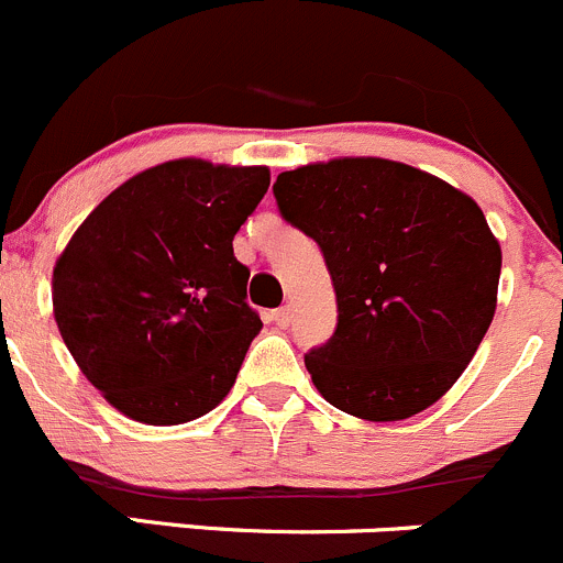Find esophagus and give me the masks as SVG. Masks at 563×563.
Masks as SVG:
<instances>
[{"label": "esophagus", "instance_id": "1", "mask_svg": "<svg viewBox=\"0 0 563 563\" xmlns=\"http://www.w3.org/2000/svg\"><path fill=\"white\" fill-rule=\"evenodd\" d=\"M271 322L279 324V328H289L292 314H289V309H276V311H271Z\"/></svg>", "mask_w": 563, "mask_h": 563}]
</instances>
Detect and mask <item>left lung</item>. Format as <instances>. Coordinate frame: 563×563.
Listing matches in <instances>:
<instances>
[{
	"mask_svg": "<svg viewBox=\"0 0 563 563\" xmlns=\"http://www.w3.org/2000/svg\"><path fill=\"white\" fill-rule=\"evenodd\" d=\"M282 217L320 243L339 324L306 355L328 404L407 420L466 371L496 314L501 246L461 189L404 162L339 156L279 173Z\"/></svg>",
	"mask_w": 563,
	"mask_h": 563,
	"instance_id": "8db88e82",
	"label": "left lung"
}]
</instances>
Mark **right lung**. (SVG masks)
<instances>
[{
    "label": "right lung",
    "instance_id": "1",
    "mask_svg": "<svg viewBox=\"0 0 563 563\" xmlns=\"http://www.w3.org/2000/svg\"><path fill=\"white\" fill-rule=\"evenodd\" d=\"M265 165L173 159L84 219L54 265V317L121 415L181 426L222 404L260 333L233 239L268 192Z\"/></svg>",
    "mask_w": 563,
    "mask_h": 563
}]
</instances>
